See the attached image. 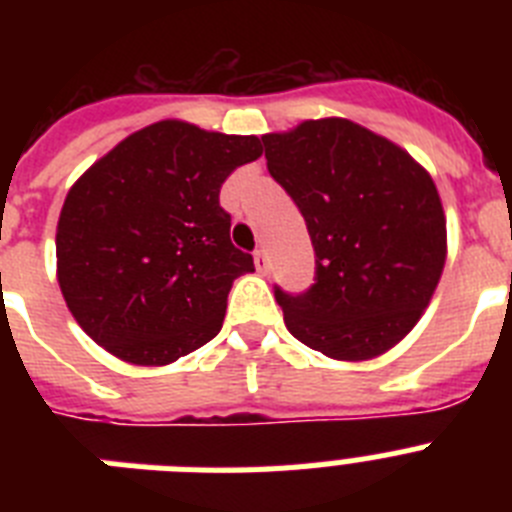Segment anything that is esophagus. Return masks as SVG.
<instances>
[{"mask_svg": "<svg viewBox=\"0 0 512 512\" xmlns=\"http://www.w3.org/2000/svg\"><path fill=\"white\" fill-rule=\"evenodd\" d=\"M253 259H256V269H259L261 274H266V271H269V259H266L264 248H256V251H253Z\"/></svg>", "mask_w": 512, "mask_h": 512, "instance_id": "obj_1", "label": "esophagus"}]
</instances>
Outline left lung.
Returning a JSON list of instances; mask_svg holds the SVG:
<instances>
[{"label":"left lung","mask_w":512,"mask_h":512,"mask_svg":"<svg viewBox=\"0 0 512 512\" xmlns=\"http://www.w3.org/2000/svg\"><path fill=\"white\" fill-rule=\"evenodd\" d=\"M261 143L315 248L305 292L274 287L287 330L330 359L384 354L413 330L441 279L446 220L436 184L395 143L341 117Z\"/></svg>","instance_id":"8db88e82"}]
</instances>
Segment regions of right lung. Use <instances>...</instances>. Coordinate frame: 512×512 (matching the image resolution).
I'll return each mask as SVG.
<instances>
[{
    "instance_id": "1",
    "label": "right lung",
    "mask_w": 512,
    "mask_h": 512,
    "mask_svg": "<svg viewBox=\"0 0 512 512\" xmlns=\"http://www.w3.org/2000/svg\"><path fill=\"white\" fill-rule=\"evenodd\" d=\"M261 156L256 135L164 120L81 176L56 233L58 284L76 323L133 364H171L220 333L230 284L253 256L230 243L220 187Z\"/></svg>"
}]
</instances>
